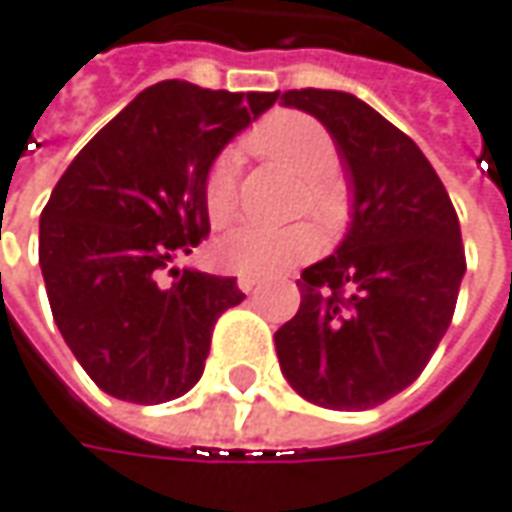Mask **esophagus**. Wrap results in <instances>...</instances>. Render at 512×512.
Segmentation results:
<instances>
[{"label": "esophagus", "mask_w": 512, "mask_h": 512, "mask_svg": "<svg viewBox=\"0 0 512 512\" xmlns=\"http://www.w3.org/2000/svg\"><path fill=\"white\" fill-rule=\"evenodd\" d=\"M237 286H240V292L249 295V292H255L257 286H260V278H255V275H240V278H237Z\"/></svg>", "instance_id": "obj_1"}]
</instances>
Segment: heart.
<instances>
[{"instance_id": "b5f03b06", "label": "heart", "mask_w": 512, "mask_h": 512, "mask_svg": "<svg viewBox=\"0 0 512 512\" xmlns=\"http://www.w3.org/2000/svg\"><path fill=\"white\" fill-rule=\"evenodd\" d=\"M246 151L272 160L300 174L298 209H309L326 229H338L346 217V189L332 171L338 163V145L315 117L300 111H280L260 123L246 137ZM203 209L214 229L229 226L240 212L237 177L229 160H217L203 177ZM321 249V232L312 223L260 226L249 223L217 240L214 260L240 275H278L283 269L309 260Z\"/></svg>"}]
</instances>
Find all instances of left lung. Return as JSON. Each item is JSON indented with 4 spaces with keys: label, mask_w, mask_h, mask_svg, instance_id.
<instances>
[{
    "label": "left lung",
    "mask_w": 512,
    "mask_h": 512,
    "mask_svg": "<svg viewBox=\"0 0 512 512\" xmlns=\"http://www.w3.org/2000/svg\"><path fill=\"white\" fill-rule=\"evenodd\" d=\"M318 117L355 186L352 229L303 269L300 309L275 332L286 381L326 410H369L407 389L453 321L467 269L458 214L430 160L344 91H286Z\"/></svg>",
    "instance_id": "8db88e82"
}]
</instances>
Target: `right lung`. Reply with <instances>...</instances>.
I'll use <instances>...</instances> for the list:
<instances>
[{
    "instance_id": "add662e5",
    "label": "right lung",
    "mask_w": 512,
    "mask_h": 512,
    "mask_svg": "<svg viewBox=\"0 0 512 512\" xmlns=\"http://www.w3.org/2000/svg\"><path fill=\"white\" fill-rule=\"evenodd\" d=\"M280 91H212L166 79L125 105L65 168L39 220L54 321L88 378L131 404L186 395L237 278L171 269L209 237L203 177Z\"/></svg>"
}]
</instances>
